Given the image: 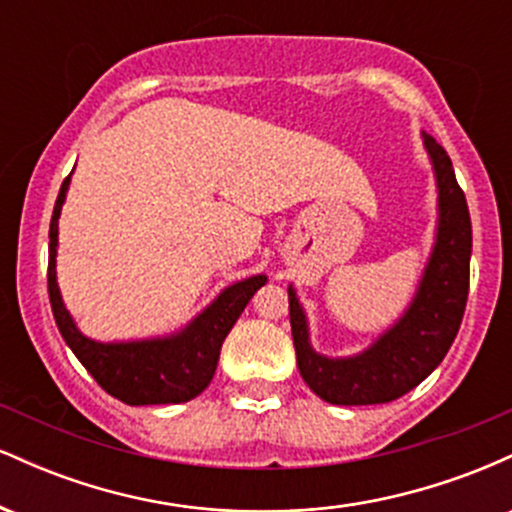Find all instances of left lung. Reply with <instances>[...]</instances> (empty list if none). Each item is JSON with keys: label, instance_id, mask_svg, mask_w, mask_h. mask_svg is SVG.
Returning a JSON list of instances; mask_svg holds the SVG:
<instances>
[{"label": "left lung", "instance_id": "obj_1", "mask_svg": "<svg viewBox=\"0 0 512 512\" xmlns=\"http://www.w3.org/2000/svg\"><path fill=\"white\" fill-rule=\"evenodd\" d=\"M424 144L438 178V240L419 293L402 320L361 356L325 358L310 349L305 315L289 289L298 370L310 390L330 404H385L407 395L438 368L462 325L469 293L472 221L448 151L426 132Z\"/></svg>", "mask_w": 512, "mask_h": 512}]
</instances>
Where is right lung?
I'll return each mask as SVG.
<instances>
[{"mask_svg": "<svg viewBox=\"0 0 512 512\" xmlns=\"http://www.w3.org/2000/svg\"><path fill=\"white\" fill-rule=\"evenodd\" d=\"M67 187L69 178H64L50 219L48 260L50 305L64 342L79 358L81 366L93 375V380L120 402L137 407V404H180L195 399L214 378L223 339L236 325L255 291L264 286L267 276H250L228 286L187 330L175 337L129 344H101L86 339L76 330L57 289V219Z\"/></svg>", "mask_w": 512, "mask_h": 512, "instance_id": "obj_1", "label": "right lung"}]
</instances>
